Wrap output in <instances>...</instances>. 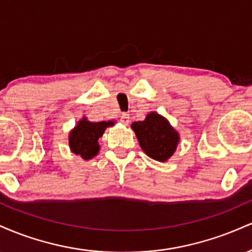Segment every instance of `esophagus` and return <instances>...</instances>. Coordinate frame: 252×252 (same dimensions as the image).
Here are the masks:
<instances>
[{"label":"esophagus","mask_w":252,"mask_h":252,"mask_svg":"<svg viewBox=\"0 0 252 252\" xmlns=\"http://www.w3.org/2000/svg\"><path fill=\"white\" fill-rule=\"evenodd\" d=\"M129 121H130L129 114H126V112L122 114V116H121V123L124 124V126H126V124L129 123Z\"/></svg>","instance_id":"esophagus-1"}]
</instances>
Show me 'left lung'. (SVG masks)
Segmentation results:
<instances>
[{
    "instance_id": "left-lung-1",
    "label": "left lung",
    "mask_w": 252,
    "mask_h": 252,
    "mask_svg": "<svg viewBox=\"0 0 252 252\" xmlns=\"http://www.w3.org/2000/svg\"><path fill=\"white\" fill-rule=\"evenodd\" d=\"M131 129L143 152L160 162H164L174 154L180 141L179 132L156 112H150L144 121L132 123Z\"/></svg>"
}]
</instances>
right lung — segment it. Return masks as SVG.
<instances>
[{
	"label": "right lung",
	"mask_w": 252,
	"mask_h": 252,
	"mask_svg": "<svg viewBox=\"0 0 252 252\" xmlns=\"http://www.w3.org/2000/svg\"><path fill=\"white\" fill-rule=\"evenodd\" d=\"M112 121L103 122H90L86 117H83L77 126L71 130L68 136V144L72 153L80 155L84 160H90L99 152L98 140L102 137L104 130L114 126Z\"/></svg>",
	"instance_id": "1"
}]
</instances>
